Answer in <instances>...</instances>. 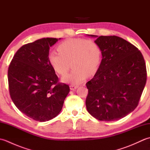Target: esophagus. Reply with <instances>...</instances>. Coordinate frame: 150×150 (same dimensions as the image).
Listing matches in <instances>:
<instances>
[{
    "mask_svg": "<svg viewBox=\"0 0 150 150\" xmlns=\"http://www.w3.org/2000/svg\"><path fill=\"white\" fill-rule=\"evenodd\" d=\"M69 87H70V89H71V90H75V89H77L79 86H75V85L71 84V85L69 86Z\"/></svg>",
    "mask_w": 150,
    "mask_h": 150,
    "instance_id": "1",
    "label": "esophagus"
}]
</instances>
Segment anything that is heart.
Masks as SVG:
<instances>
[{
	"instance_id": "b5f03b06",
	"label": "heart",
	"mask_w": 150,
	"mask_h": 150,
	"mask_svg": "<svg viewBox=\"0 0 150 150\" xmlns=\"http://www.w3.org/2000/svg\"><path fill=\"white\" fill-rule=\"evenodd\" d=\"M58 51H52L48 55L53 68L64 75L72 66L73 69L62 77L63 82L77 86L84 82L89 75L96 73L100 66L102 51L95 41L78 38L68 39L60 44Z\"/></svg>"
}]
</instances>
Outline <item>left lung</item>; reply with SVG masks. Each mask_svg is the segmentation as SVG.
I'll return each instance as SVG.
<instances>
[{
    "label": "left lung",
    "instance_id": "left-lung-1",
    "mask_svg": "<svg viewBox=\"0 0 150 150\" xmlns=\"http://www.w3.org/2000/svg\"><path fill=\"white\" fill-rule=\"evenodd\" d=\"M95 40L102 51L100 64L86 83V106L99 120L114 121L128 115L138 106L147 72L141 52L117 36H100Z\"/></svg>",
    "mask_w": 150,
    "mask_h": 150
}]
</instances>
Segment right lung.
<instances>
[{"instance_id":"add662e5","label":"right lung","mask_w":150,"mask_h":150,"mask_svg":"<svg viewBox=\"0 0 150 150\" xmlns=\"http://www.w3.org/2000/svg\"><path fill=\"white\" fill-rule=\"evenodd\" d=\"M57 41L56 38H43L22 46L8 68L12 101L22 113L40 122L58 115L69 92L68 85L59 82L49 61L50 47Z\"/></svg>"}]
</instances>
